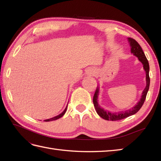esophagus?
<instances>
[{"label":"esophagus","mask_w":161,"mask_h":161,"mask_svg":"<svg viewBox=\"0 0 161 161\" xmlns=\"http://www.w3.org/2000/svg\"><path fill=\"white\" fill-rule=\"evenodd\" d=\"M93 73H94V71L91 69V68H89V69L88 70V71H87V73L88 74V75H93Z\"/></svg>","instance_id":"1"}]
</instances>
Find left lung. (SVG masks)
<instances>
[{"mask_svg":"<svg viewBox=\"0 0 161 161\" xmlns=\"http://www.w3.org/2000/svg\"><path fill=\"white\" fill-rule=\"evenodd\" d=\"M128 41L130 43V46H131V52L133 53L136 57L138 58L139 61L142 64L143 68L146 72V87L142 91V95L141 96V100L136 104L133 108L129 109L127 111H120L118 113H111L110 111H106L104 108H102L100 105L98 104L97 99H98V95H99V88L97 87L96 91L95 92L94 96H93V104L96 112L97 114L100 116L101 118L106 119V120H111V121H116L119 120V119H122L129 117L130 115H132L137 113L142 106L144 104V102L146 99L147 94L149 91V84H150V79L149 75V65L148 60L145 57V54L143 52L142 47L139 45V43L136 42L135 39L132 38H128Z\"/></svg>","mask_w":161,"mask_h":161,"instance_id":"left-lung-1","label":"left lung"}]
</instances>
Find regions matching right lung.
<instances>
[{
    "mask_svg": "<svg viewBox=\"0 0 161 161\" xmlns=\"http://www.w3.org/2000/svg\"><path fill=\"white\" fill-rule=\"evenodd\" d=\"M68 106V105H67ZM66 110H67V107H66V108L64 109V111L61 113V114H59V115H57V116H55V117H54V118H50V119H45V122H50V121H53V120H56V119H59V118H61L62 117V116L65 114V113H66Z\"/></svg>",
    "mask_w": 161,
    "mask_h": 161,
    "instance_id": "obj_1",
    "label": "right lung"
}]
</instances>
